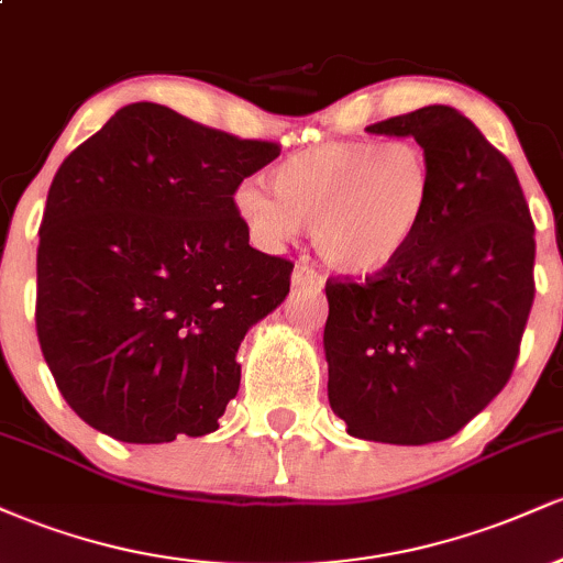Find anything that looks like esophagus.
<instances>
[{"label": "esophagus", "instance_id": "esophagus-1", "mask_svg": "<svg viewBox=\"0 0 563 563\" xmlns=\"http://www.w3.org/2000/svg\"><path fill=\"white\" fill-rule=\"evenodd\" d=\"M290 283H294V288H309V290H320L322 286H325L322 275L314 273V269L307 267V264H299V267L294 269Z\"/></svg>", "mask_w": 563, "mask_h": 563}]
</instances>
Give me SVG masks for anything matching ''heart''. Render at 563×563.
<instances>
[{
    "label": "heart",
    "instance_id": "b5f03b06",
    "mask_svg": "<svg viewBox=\"0 0 563 563\" xmlns=\"http://www.w3.org/2000/svg\"><path fill=\"white\" fill-rule=\"evenodd\" d=\"M269 187L273 196L254 183L232 192V209L251 241L275 249L299 224H309L328 267L376 275L421 232L434 198V172L418 142L339 140L277 164Z\"/></svg>",
    "mask_w": 563,
    "mask_h": 563
}]
</instances>
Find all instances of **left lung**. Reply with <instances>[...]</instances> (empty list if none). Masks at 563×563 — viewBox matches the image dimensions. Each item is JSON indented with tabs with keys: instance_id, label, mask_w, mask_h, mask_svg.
<instances>
[{
	"instance_id": "obj_1",
	"label": "left lung",
	"mask_w": 563,
	"mask_h": 563,
	"mask_svg": "<svg viewBox=\"0 0 563 563\" xmlns=\"http://www.w3.org/2000/svg\"><path fill=\"white\" fill-rule=\"evenodd\" d=\"M367 132L416 140L434 198L391 267L328 280V399L349 437L442 442L508 384L534 301V224L514 166L455 108L426 106Z\"/></svg>"
}]
</instances>
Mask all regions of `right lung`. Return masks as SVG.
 Returning <instances> with one entry per match:
<instances>
[{"mask_svg":"<svg viewBox=\"0 0 563 563\" xmlns=\"http://www.w3.org/2000/svg\"><path fill=\"white\" fill-rule=\"evenodd\" d=\"M280 156L132 102L57 169L36 254V333L76 416L132 444L219 429L238 346L294 264L251 249L232 192Z\"/></svg>","mask_w":563,"mask_h":563,"instance_id":"1","label":"right lung"}]
</instances>
